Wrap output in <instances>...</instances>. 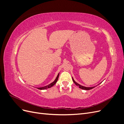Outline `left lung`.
Here are the masks:
<instances>
[{"mask_svg":"<svg viewBox=\"0 0 124 124\" xmlns=\"http://www.w3.org/2000/svg\"><path fill=\"white\" fill-rule=\"evenodd\" d=\"M72 80H73V82H74L75 84H76V85H77V86H78V87H79L80 88H81V89H84V90H90V89H93V88L94 87H95V86H93V87H85V86L81 85L80 84H78V83H77V82L74 80L73 78H72Z\"/></svg>","mask_w":124,"mask_h":124,"instance_id":"obj_1","label":"left lung"}]
</instances>
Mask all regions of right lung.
<instances>
[{"instance_id":"obj_1","label":"right lung","mask_w":124,"mask_h":124,"mask_svg":"<svg viewBox=\"0 0 124 124\" xmlns=\"http://www.w3.org/2000/svg\"><path fill=\"white\" fill-rule=\"evenodd\" d=\"M59 73L57 74V76L56 77L55 80L53 82H52L51 83H50V84H48L46 86H43V87H38V89H40V90H43V89H47V88H51V87H52V86H53L56 83V82H57V80H58V77H59Z\"/></svg>"}]
</instances>
